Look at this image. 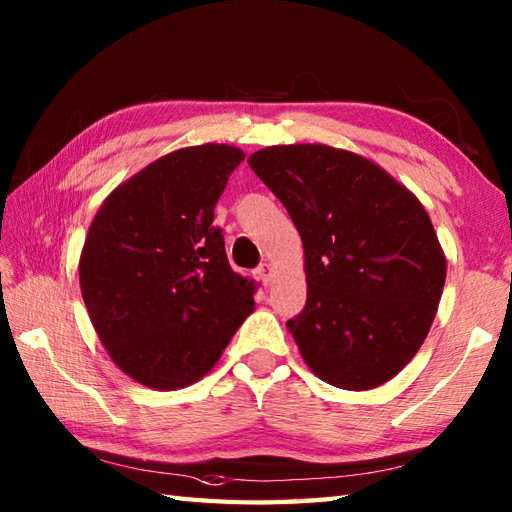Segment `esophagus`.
I'll use <instances>...</instances> for the list:
<instances>
[{"label":"esophagus","instance_id":"1","mask_svg":"<svg viewBox=\"0 0 512 512\" xmlns=\"http://www.w3.org/2000/svg\"><path fill=\"white\" fill-rule=\"evenodd\" d=\"M257 277H259V281H262L264 286H268L270 281H273V266H270V264H259Z\"/></svg>","mask_w":512,"mask_h":512}]
</instances>
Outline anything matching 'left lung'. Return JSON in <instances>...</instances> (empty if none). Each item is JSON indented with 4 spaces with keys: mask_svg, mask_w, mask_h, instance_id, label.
<instances>
[{
    "mask_svg": "<svg viewBox=\"0 0 512 512\" xmlns=\"http://www.w3.org/2000/svg\"><path fill=\"white\" fill-rule=\"evenodd\" d=\"M248 165L286 206L306 253V306L286 325L325 383L374 389L427 336L447 259L416 195L328 145H277Z\"/></svg>",
    "mask_w": 512,
    "mask_h": 512,
    "instance_id": "8db88e82",
    "label": "left lung"
}]
</instances>
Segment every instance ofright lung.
<instances>
[{
    "label": "right lung",
    "mask_w": 512,
    "mask_h": 512,
    "mask_svg": "<svg viewBox=\"0 0 512 512\" xmlns=\"http://www.w3.org/2000/svg\"><path fill=\"white\" fill-rule=\"evenodd\" d=\"M244 154L178 149L121 184L96 213L79 279L114 363L138 383L180 389L217 363L253 310V281L233 273L215 204Z\"/></svg>",
    "instance_id": "1"
}]
</instances>
